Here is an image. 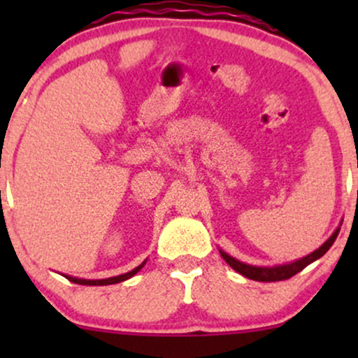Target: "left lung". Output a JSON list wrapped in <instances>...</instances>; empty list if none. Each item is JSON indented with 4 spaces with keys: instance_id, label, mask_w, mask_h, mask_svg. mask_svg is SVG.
<instances>
[{
    "instance_id": "obj_1",
    "label": "left lung",
    "mask_w": 358,
    "mask_h": 358,
    "mask_svg": "<svg viewBox=\"0 0 358 358\" xmlns=\"http://www.w3.org/2000/svg\"><path fill=\"white\" fill-rule=\"evenodd\" d=\"M338 232H340V229H336V231L334 232V236H331L330 239L324 242L322 248L316 249L315 252L308 254L306 257L299 259V261L291 262V264H285V266H274V268H256V266H249V264H244V262L237 261V259H234V257L229 256V254H225L224 250H220V256L224 257V261L227 262V264L231 266L234 271H237V273L242 274V276L254 279V281H261V282L285 281V279L293 278L294 274L299 273V271L305 269L308 264H311V262L316 261V259L322 257L323 254L331 248V244L335 242L336 236H338Z\"/></svg>"
}]
</instances>
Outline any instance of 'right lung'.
Segmentation results:
<instances>
[{
  "label": "right lung",
  "mask_w": 358,
  "mask_h": 358,
  "mask_svg": "<svg viewBox=\"0 0 358 358\" xmlns=\"http://www.w3.org/2000/svg\"><path fill=\"white\" fill-rule=\"evenodd\" d=\"M143 264H145V262H143ZM143 264H141V266H138L136 269L129 271V273H126V274H121V276H116V278H108V279H94V281H90V279H77V278H71V276H67V278H69V281H72V282H77V285H84V286H104V285H114V282H121V281H126V279H129L131 276H134V274H136L138 271L143 268Z\"/></svg>",
  "instance_id": "right-lung-1"
}]
</instances>
